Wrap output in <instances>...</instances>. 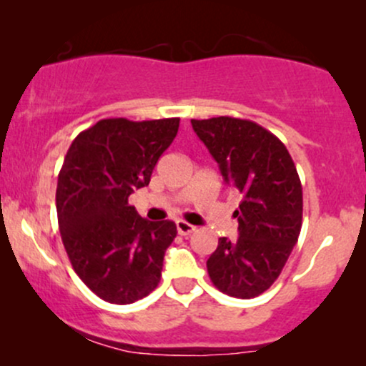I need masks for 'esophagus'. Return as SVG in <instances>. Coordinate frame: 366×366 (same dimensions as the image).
Instances as JSON below:
<instances>
[{
    "label": "esophagus",
    "mask_w": 366,
    "mask_h": 366,
    "mask_svg": "<svg viewBox=\"0 0 366 366\" xmlns=\"http://www.w3.org/2000/svg\"><path fill=\"white\" fill-rule=\"evenodd\" d=\"M177 232L180 234V236H189V234H192L196 230V227L194 225H191V224H187V222H184V220H177Z\"/></svg>",
    "instance_id": "1"
}]
</instances>
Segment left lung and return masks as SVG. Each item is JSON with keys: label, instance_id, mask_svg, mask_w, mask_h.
<instances>
[{"label": "left lung", "instance_id": "8db88e82", "mask_svg": "<svg viewBox=\"0 0 366 366\" xmlns=\"http://www.w3.org/2000/svg\"><path fill=\"white\" fill-rule=\"evenodd\" d=\"M218 163L225 184L241 194L234 212L237 241L218 239L207 268L229 296H259L282 272L303 220V187L282 141L251 120L217 117L191 120Z\"/></svg>", "mask_w": 366, "mask_h": 366}]
</instances>
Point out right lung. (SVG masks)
<instances>
[{
	"label": "right lung",
	"instance_id": "obj_1",
	"mask_svg": "<svg viewBox=\"0 0 366 366\" xmlns=\"http://www.w3.org/2000/svg\"><path fill=\"white\" fill-rule=\"evenodd\" d=\"M180 119L99 120L70 144L58 174L56 213L75 274L96 296L130 305L157 289L174 222H149L129 204L148 186Z\"/></svg>",
	"mask_w": 366,
	"mask_h": 366
}]
</instances>
